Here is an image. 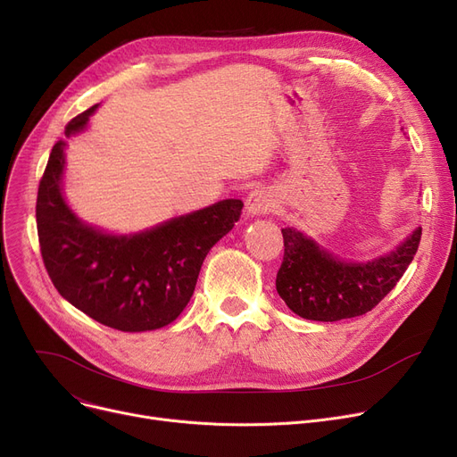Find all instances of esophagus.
<instances>
[{"label": "esophagus", "mask_w": 457, "mask_h": 457, "mask_svg": "<svg viewBox=\"0 0 457 457\" xmlns=\"http://www.w3.org/2000/svg\"><path fill=\"white\" fill-rule=\"evenodd\" d=\"M276 202H274V195L269 192V190H263V188H257V190H252L246 197V214L248 216H262V214H267L274 209Z\"/></svg>", "instance_id": "34e87169"}]
</instances>
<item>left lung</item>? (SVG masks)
<instances>
[{
	"label": "left lung",
	"instance_id": "obj_1",
	"mask_svg": "<svg viewBox=\"0 0 457 457\" xmlns=\"http://www.w3.org/2000/svg\"><path fill=\"white\" fill-rule=\"evenodd\" d=\"M282 235L284 262L276 276L278 295L304 320L332 323L362 315L385 299L419 250L422 228L368 262L342 260L295 228H284Z\"/></svg>",
	"mask_w": 457,
	"mask_h": 457
}]
</instances>
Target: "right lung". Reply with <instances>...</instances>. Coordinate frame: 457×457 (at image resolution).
<instances>
[{"label":"right lung","mask_w":457,"mask_h":457,"mask_svg":"<svg viewBox=\"0 0 457 457\" xmlns=\"http://www.w3.org/2000/svg\"><path fill=\"white\" fill-rule=\"evenodd\" d=\"M98 104L65 127L87 129ZM65 147L50 153L37 194V231L50 280L74 308L123 332H145L175 321L187 308L209 250L239 220L243 202L222 200L136 233L87 224L65 200Z\"/></svg>","instance_id":"1"}]
</instances>
